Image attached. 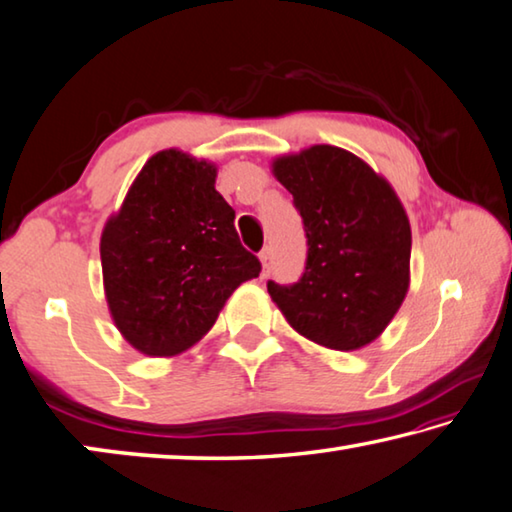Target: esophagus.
<instances>
[{"instance_id": "34e87169", "label": "esophagus", "mask_w": 512, "mask_h": 512, "mask_svg": "<svg viewBox=\"0 0 512 512\" xmlns=\"http://www.w3.org/2000/svg\"><path fill=\"white\" fill-rule=\"evenodd\" d=\"M258 258H261V265H263V276H267V272H270L272 267V249H263L261 254H258Z\"/></svg>"}]
</instances>
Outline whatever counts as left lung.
Here are the masks:
<instances>
[{
	"mask_svg": "<svg viewBox=\"0 0 512 512\" xmlns=\"http://www.w3.org/2000/svg\"><path fill=\"white\" fill-rule=\"evenodd\" d=\"M272 174L295 199L308 238L295 286L267 283L288 324L315 345L354 351L385 331L410 286V222L395 188L333 145L276 156Z\"/></svg>",
	"mask_w": 512,
	"mask_h": 512,
	"instance_id": "8db88e82",
	"label": "left lung"
}]
</instances>
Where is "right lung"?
<instances>
[{
	"label": "right lung",
	"mask_w": 512,
	"mask_h": 512,
	"mask_svg": "<svg viewBox=\"0 0 512 512\" xmlns=\"http://www.w3.org/2000/svg\"><path fill=\"white\" fill-rule=\"evenodd\" d=\"M217 165L163 149L142 165L99 242L106 304L122 338L170 358L213 329L261 263L240 245L236 211L215 190Z\"/></svg>",
	"instance_id": "obj_1"
}]
</instances>
